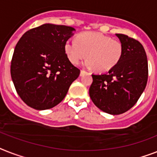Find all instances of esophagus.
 Returning a JSON list of instances; mask_svg holds the SVG:
<instances>
[{
  "label": "esophagus",
  "mask_w": 157,
  "mask_h": 157,
  "mask_svg": "<svg viewBox=\"0 0 157 157\" xmlns=\"http://www.w3.org/2000/svg\"><path fill=\"white\" fill-rule=\"evenodd\" d=\"M86 73H88L87 72H86V71H85V70H81V76H83V75H85V74H86Z\"/></svg>",
  "instance_id": "1"
}]
</instances>
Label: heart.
<instances>
[{"instance_id": "1", "label": "heart", "mask_w": 157, "mask_h": 157, "mask_svg": "<svg viewBox=\"0 0 157 157\" xmlns=\"http://www.w3.org/2000/svg\"><path fill=\"white\" fill-rule=\"evenodd\" d=\"M64 52L74 65L87 56L85 67L108 72L120 61L123 48L120 41L101 33L84 32L76 37V42L68 39L64 44Z\"/></svg>"}]
</instances>
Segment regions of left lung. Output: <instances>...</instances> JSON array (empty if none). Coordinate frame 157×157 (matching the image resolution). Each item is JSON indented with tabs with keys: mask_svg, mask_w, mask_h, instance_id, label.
<instances>
[{
	"mask_svg": "<svg viewBox=\"0 0 157 157\" xmlns=\"http://www.w3.org/2000/svg\"><path fill=\"white\" fill-rule=\"evenodd\" d=\"M123 44L120 61L107 73L93 74L90 96L94 105L109 114H120L133 106L144 90L148 76L144 48L133 38L116 34Z\"/></svg>",
	"mask_w": 157,
	"mask_h": 157,
	"instance_id": "left-lung-1",
	"label": "left lung"
}]
</instances>
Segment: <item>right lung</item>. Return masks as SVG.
<instances>
[{"instance_id":"1","label":"right lung","mask_w":157,"mask_h":157,"mask_svg":"<svg viewBox=\"0 0 157 157\" xmlns=\"http://www.w3.org/2000/svg\"><path fill=\"white\" fill-rule=\"evenodd\" d=\"M74 30L43 24L26 31L17 43L10 73L17 93L30 107L43 110L58 105L80 75L64 52Z\"/></svg>"}]
</instances>
